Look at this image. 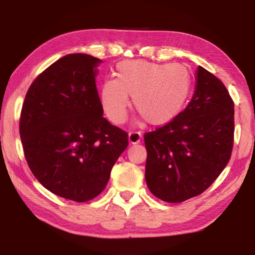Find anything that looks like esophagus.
Instances as JSON below:
<instances>
[{
  "label": "esophagus",
  "instance_id": "1",
  "mask_svg": "<svg viewBox=\"0 0 255 255\" xmlns=\"http://www.w3.org/2000/svg\"><path fill=\"white\" fill-rule=\"evenodd\" d=\"M129 142L130 143H138L140 141L141 132L139 131H130L129 132Z\"/></svg>",
  "mask_w": 255,
  "mask_h": 255
}]
</instances>
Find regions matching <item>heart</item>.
I'll list each match as a JSON object with an SVG mask.
<instances>
[{
	"instance_id": "heart-1",
	"label": "heart",
	"mask_w": 255,
	"mask_h": 255,
	"mask_svg": "<svg viewBox=\"0 0 255 255\" xmlns=\"http://www.w3.org/2000/svg\"><path fill=\"white\" fill-rule=\"evenodd\" d=\"M114 75L115 79L101 85L100 100L106 116L116 125L126 120L128 96L143 119L158 126L182 112L191 90V75L180 63L124 60L117 63Z\"/></svg>"
}]
</instances>
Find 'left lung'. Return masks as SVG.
<instances>
[{
  "instance_id": "1",
  "label": "left lung",
  "mask_w": 255,
  "mask_h": 255,
  "mask_svg": "<svg viewBox=\"0 0 255 255\" xmlns=\"http://www.w3.org/2000/svg\"><path fill=\"white\" fill-rule=\"evenodd\" d=\"M149 191L168 203L200 195L228 165L234 142V103L219 78L197 69L196 90L176 117L143 135Z\"/></svg>"
}]
</instances>
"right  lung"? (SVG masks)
Wrapping results in <instances>:
<instances>
[{
  "instance_id": "1",
  "label": "right lung",
  "mask_w": 255,
  "mask_h": 255,
  "mask_svg": "<svg viewBox=\"0 0 255 255\" xmlns=\"http://www.w3.org/2000/svg\"><path fill=\"white\" fill-rule=\"evenodd\" d=\"M101 61L67 54L35 78L20 116L23 151L35 178L58 196L88 202L107 185L128 133L106 119L96 87Z\"/></svg>"
}]
</instances>
